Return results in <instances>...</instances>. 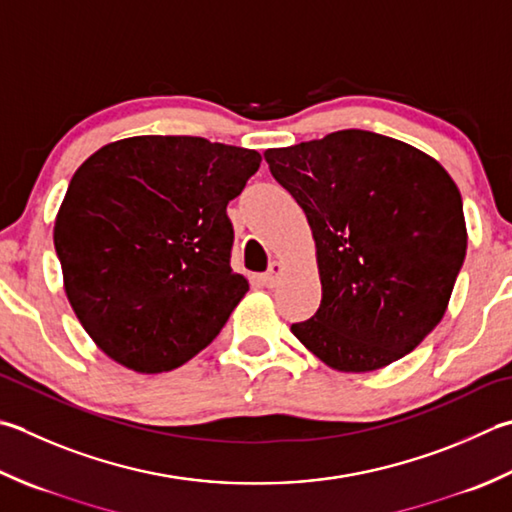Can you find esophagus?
<instances>
[{"mask_svg": "<svg viewBox=\"0 0 512 512\" xmlns=\"http://www.w3.org/2000/svg\"><path fill=\"white\" fill-rule=\"evenodd\" d=\"M282 273H284V266L279 264V262H273V264H270V268H268V273L262 277V284L268 286V288H273L277 284V279L282 277Z\"/></svg>", "mask_w": 512, "mask_h": 512, "instance_id": "1", "label": "esophagus"}]
</instances>
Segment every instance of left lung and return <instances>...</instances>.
<instances>
[{
  "mask_svg": "<svg viewBox=\"0 0 512 512\" xmlns=\"http://www.w3.org/2000/svg\"><path fill=\"white\" fill-rule=\"evenodd\" d=\"M264 159L315 239L322 302L293 335L339 373H373L415 350L442 322L466 257L462 195L446 168L359 128Z\"/></svg>",
  "mask_w": 512,
  "mask_h": 512,
  "instance_id": "8db88e82",
  "label": "left lung"
}]
</instances>
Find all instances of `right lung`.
<instances>
[{
	"label": "right lung",
	"mask_w": 512,
	"mask_h": 512,
	"mask_svg": "<svg viewBox=\"0 0 512 512\" xmlns=\"http://www.w3.org/2000/svg\"><path fill=\"white\" fill-rule=\"evenodd\" d=\"M259 164L250 148L139 135L75 170L55 250L79 324L113 362L168 373L219 335L248 290L230 268L226 206Z\"/></svg>",
	"instance_id": "add662e5"
}]
</instances>
